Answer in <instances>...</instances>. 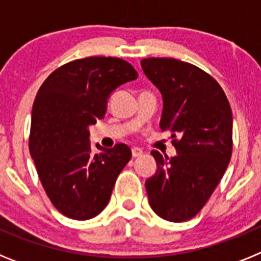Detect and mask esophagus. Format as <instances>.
<instances>
[{
    "instance_id": "1",
    "label": "esophagus",
    "mask_w": 261,
    "mask_h": 261,
    "mask_svg": "<svg viewBox=\"0 0 261 261\" xmlns=\"http://www.w3.org/2000/svg\"><path fill=\"white\" fill-rule=\"evenodd\" d=\"M144 151L140 149V147H132V155L133 158H137V156H141Z\"/></svg>"
}]
</instances>
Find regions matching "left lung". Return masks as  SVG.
<instances>
[{"mask_svg":"<svg viewBox=\"0 0 261 261\" xmlns=\"http://www.w3.org/2000/svg\"><path fill=\"white\" fill-rule=\"evenodd\" d=\"M163 98L161 129L170 130L177 154L153 150L158 168L145 183L161 218L184 222L199 213L225 174L232 151V114L222 87L197 66L166 57L141 61Z\"/></svg>","mask_w":261,"mask_h":261,"instance_id":"1","label":"left lung"}]
</instances>
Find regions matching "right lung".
<instances>
[{"label":"right lung","instance_id":"1","mask_svg":"<svg viewBox=\"0 0 261 261\" xmlns=\"http://www.w3.org/2000/svg\"><path fill=\"white\" fill-rule=\"evenodd\" d=\"M137 77L125 60L86 57L50 73L36 94L30 153L53 206L71 220H90L106 208L132 158L125 144L96 145L100 153H91L89 128L105 117L110 94Z\"/></svg>","mask_w":261,"mask_h":261}]
</instances>
